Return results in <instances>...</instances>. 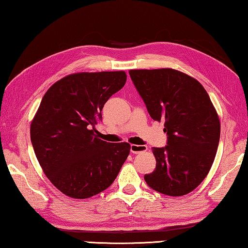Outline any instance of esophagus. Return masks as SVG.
Wrapping results in <instances>:
<instances>
[{"mask_svg":"<svg viewBox=\"0 0 248 248\" xmlns=\"http://www.w3.org/2000/svg\"><path fill=\"white\" fill-rule=\"evenodd\" d=\"M146 150H147V146L131 145V153H133V154H140V153H145Z\"/></svg>","mask_w":248,"mask_h":248,"instance_id":"1","label":"esophagus"}]
</instances>
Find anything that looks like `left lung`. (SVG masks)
Masks as SVG:
<instances>
[{
  "instance_id": "obj_1",
  "label": "left lung",
  "mask_w": 248,
  "mask_h": 248,
  "mask_svg": "<svg viewBox=\"0 0 248 248\" xmlns=\"http://www.w3.org/2000/svg\"><path fill=\"white\" fill-rule=\"evenodd\" d=\"M129 76L150 116L164 121L168 142L153 148L155 169L146 183L169 196H183L205 180L220 140L218 113L201 82L172 68L131 69Z\"/></svg>"
}]
</instances>
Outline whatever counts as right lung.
Returning a JSON list of instances; mask_svg holds the SVG:
<instances>
[{
	"instance_id": "obj_1",
	"label": "right lung",
	"mask_w": 248,
	"mask_h": 248,
	"mask_svg": "<svg viewBox=\"0 0 248 248\" xmlns=\"http://www.w3.org/2000/svg\"><path fill=\"white\" fill-rule=\"evenodd\" d=\"M126 74L75 73L52 85L30 125L34 154L47 179L68 197L89 198L107 189L129 155L128 142L108 144L94 125Z\"/></svg>"
}]
</instances>
